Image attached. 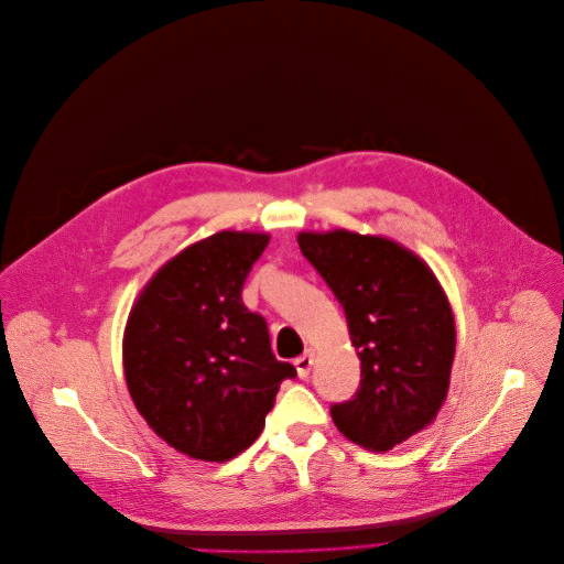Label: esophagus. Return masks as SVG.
Instances as JSON below:
<instances>
[{
    "mask_svg": "<svg viewBox=\"0 0 564 564\" xmlns=\"http://www.w3.org/2000/svg\"><path fill=\"white\" fill-rule=\"evenodd\" d=\"M296 371H299V377L301 379H307L310 377V369H312V365H314V354L312 351H307V354H303L301 358H296Z\"/></svg>",
    "mask_w": 564,
    "mask_h": 564,
    "instance_id": "1",
    "label": "esophagus"
}]
</instances>
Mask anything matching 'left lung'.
I'll return each mask as SVG.
<instances>
[{
  "instance_id": "obj_1",
  "label": "left lung",
  "mask_w": 564,
  "mask_h": 564,
  "mask_svg": "<svg viewBox=\"0 0 564 564\" xmlns=\"http://www.w3.org/2000/svg\"><path fill=\"white\" fill-rule=\"evenodd\" d=\"M299 246L344 307L360 358V388L330 406L333 422L367 449H392L445 401L457 346L445 293L422 259L381 236L303 231Z\"/></svg>"
}]
</instances>
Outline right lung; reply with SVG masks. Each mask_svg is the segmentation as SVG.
Here are the masks:
<instances>
[{
    "mask_svg": "<svg viewBox=\"0 0 564 564\" xmlns=\"http://www.w3.org/2000/svg\"><path fill=\"white\" fill-rule=\"evenodd\" d=\"M265 234L220 231L151 278L128 316L126 383L138 411L174 449L227 462L261 434L296 367L271 351L265 318L240 299Z\"/></svg>",
    "mask_w": 564,
    "mask_h": 564,
    "instance_id": "obj_1",
    "label": "right lung"
}]
</instances>
